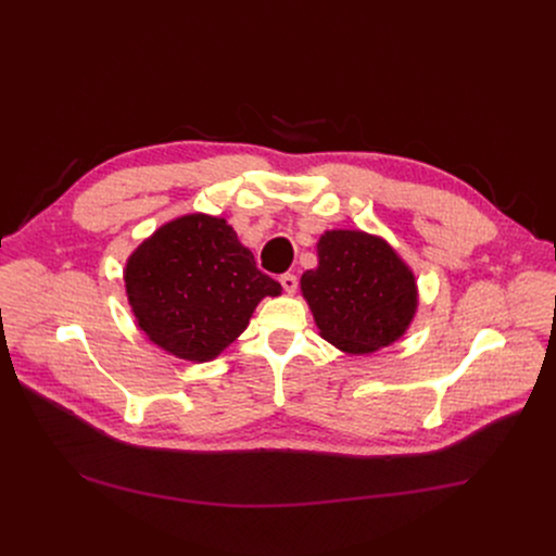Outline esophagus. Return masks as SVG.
Masks as SVG:
<instances>
[{"label": "esophagus", "instance_id": "obj_1", "mask_svg": "<svg viewBox=\"0 0 556 556\" xmlns=\"http://www.w3.org/2000/svg\"><path fill=\"white\" fill-rule=\"evenodd\" d=\"M279 281H281V286H283V290H286L288 294H294V292H296V286H299L296 275L286 273V275H281V277H279Z\"/></svg>", "mask_w": 556, "mask_h": 556}]
</instances>
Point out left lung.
Returning <instances> with one entry per match:
<instances>
[{"label":"left lung","mask_w":556,"mask_h":556,"mask_svg":"<svg viewBox=\"0 0 556 556\" xmlns=\"http://www.w3.org/2000/svg\"><path fill=\"white\" fill-rule=\"evenodd\" d=\"M316 253L319 266L303 273L301 292L328 343L371 354L407 332L418 307L416 277L384 240L328 230Z\"/></svg>","instance_id":"8db88e82"}]
</instances>
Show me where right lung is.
I'll list each match as a JSON object with an SVG mask.
<instances>
[{
    "label": "right lung",
    "mask_w": 556,
    "mask_h": 556,
    "mask_svg": "<svg viewBox=\"0 0 556 556\" xmlns=\"http://www.w3.org/2000/svg\"><path fill=\"white\" fill-rule=\"evenodd\" d=\"M125 290L147 339L193 363L213 361L264 296L281 294L232 226L204 213L172 219L144 240L127 260Z\"/></svg>",
    "instance_id": "add662e5"
}]
</instances>
